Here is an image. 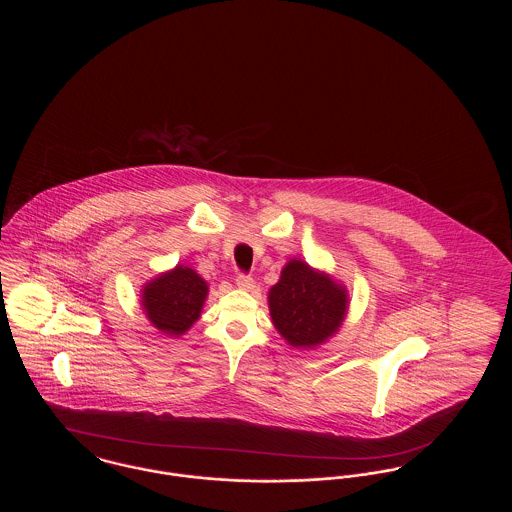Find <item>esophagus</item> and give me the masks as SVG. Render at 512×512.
Segmentation results:
<instances>
[{
	"mask_svg": "<svg viewBox=\"0 0 512 512\" xmlns=\"http://www.w3.org/2000/svg\"><path fill=\"white\" fill-rule=\"evenodd\" d=\"M236 286H238L240 290H244V292H251V290L255 288V280H253L251 276H247V274H238Z\"/></svg>",
	"mask_w": 512,
	"mask_h": 512,
	"instance_id": "1",
	"label": "esophagus"
}]
</instances>
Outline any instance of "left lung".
Wrapping results in <instances>:
<instances>
[{
  "instance_id": "left-lung-1",
  "label": "left lung",
  "mask_w": 512,
  "mask_h": 512,
  "mask_svg": "<svg viewBox=\"0 0 512 512\" xmlns=\"http://www.w3.org/2000/svg\"><path fill=\"white\" fill-rule=\"evenodd\" d=\"M267 299L274 328L295 349H315L336 336L349 311L347 288L297 257L284 265Z\"/></svg>"
}]
</instances>
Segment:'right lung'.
<instances>
[{
	"label": "right lung",
	"instance_id": "right-lung-1",
	"mask_svg": "<svg viewBox=\"0 0 512 512\" xmlns=\"http://www.w3.org/2000/svg\"><path fill=\"white\" fill-rule=\"evenodd\" d=\"M207 282L188 265H176L142 286L140 305L149 324L169 338L184 336L201 317Z\"/></svg>",
	"mask_w": 512,
	"mask_h": 512
}]
</instances>
